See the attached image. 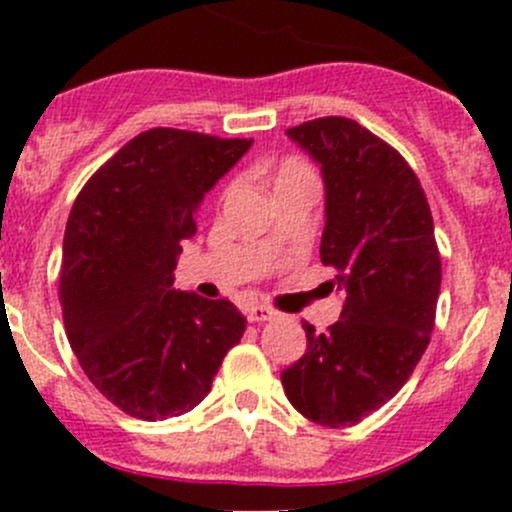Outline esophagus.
<instances>
[{
  "label": "esophagus",
  "instance_id": "1",
  "mask_svg": "<svg viewBox=\"0 0 512 512\" xmlns=\"http://www.w3.org/2000/svg\"><path fill=\"white\" fill-rule=\"evenodd\" d=\"M247 319H250L252 324L270 322V319H275V309L267 307V304H250V307H247Z\"/></svg>",
  "mask_w": 512,
  "mask_h": 512
}]
</instances>
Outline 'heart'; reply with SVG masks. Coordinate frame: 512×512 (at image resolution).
I'll use <instances>...</instances> for the list:
<instances>
[{
    "label": "heart",
    "mask_w": 512,
    "mask_h": 512,
    "mask_svg": "<svg viewBox=\"0 0 512 512\" xmlns=\"http://www.w3.org/2000/svg\"><path fill=\"white\" fill-rule=\"evenodd\" d=\"M299 173H309L307 165H304L302 160H297V158H285L280 163V168H277V173H275V185L282 183V180L292 178V175H299ZM232 190H235V185H227L223 198H230Z\"/></svg>",
    "instance_id": "heart-1"
}]
</instances>
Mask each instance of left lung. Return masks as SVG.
I'll return each instance as SVG.
<instances>
[{"mask_svg":"<svg viewBox=\"0 0 512 512\" xmlns=\"http://www.w3.org/2000/svg\"><path fill=\"white\" fill-rule=\"evenodd\" d=\"M322 165L327 225L319 257L344 289L337 324L282 371L289 404L327 428L356 426L394 399L431 342L441 252L426 193L404 156L352 118L287 128Z\"/></svg>","mask_w":512,"mask_h":512,"instance_id":"left-lung-1","label":"left lung"}]
</instances>
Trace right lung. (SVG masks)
<instances>
[{"label":"right lung","instance_id":"add662e5","mask_svg":"<svg viewBox=\"0 0 512 512\" xmlns=\"http://www.w3.org/2000/svg\"><path fill=\"white\" fill-rule=\"evenodd\" d=\"M252 146L151 128L86 180L64 235L59 302L91 384L123 414L180 416L208 396L247 319L227 299L175 292L195 208Z\"/></svg>","mask_w":512,"mask_h":512}]
</instances>
